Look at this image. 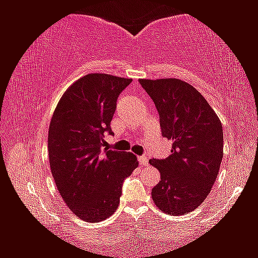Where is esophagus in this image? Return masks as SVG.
I'll return each instance as SVG.
<instances>
[{
	"label": "esophagus",
	"instance_id": "esophagus-1",
	"mask_svg": "<svg viewBox=\"0 0 258 258\" xmlns=\"http://www.w3.org/2000/svg\"><path fill=\"white\" fill-rule=\"evenodd\" d=\"M138 161H139V163H140V166H147V163H148V160H147V157L146 156H139L138 157Z\"/></svg>",
	"mask_w": 258,
	"mask_h": 258
}]
</instances>
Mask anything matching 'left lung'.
<instances>
[{
    "label": "left lung",
    "instance_id": "left-lung-1",
    "mask_svg": "<svg viewBox=\"0 0 258 258\" xmlns=\"http://www.w3.org/2000/svg\"><path fill=\"white\" fill-rule=\"evenodd\" d=\"M159 111L162 136L172 141L167 159L149 163L161 174L152 197L161 211L183 215L209 196L224 156L217 113L197 89L178 79L139 80Z\"/></svg>",
    "mask_w": 258,
    "mask_h": 258
}]
</instances>
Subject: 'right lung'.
I'll return each mask as SVG.
<instances>
[{
	"mask_svg": "<svg viewBox=\"0 0 258 258\" xmlns=\"http://www.w3.org/2000/svg\"><path fill=\"white\" fill-rule=\"evenodd\" d=\"M131 79L88 74L57 103L48 130L49 166L64 203L87 222L105 220L117 210L124 179L138 163L127 152L102 149L120 92Z\"/></svg>",
	"mask_w": 258,
	"mask_h": 258,
	"instance_id": "obj_1",
	"label": "right lung"
}]
</instances>
